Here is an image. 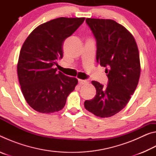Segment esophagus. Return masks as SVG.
Instances as JSON below:
<instances>
[{
  "instance_id": "34e87169",
  "label": "esophagus",
  "mask_w": 156,
  "mask_h": 156,
  "mask_svg": "<svg viewBox=\"0 0 156 156\" xmlns=\"http://www.w3.org/2000/svg\"><path fill=\"white\" fill-rule=\"evenodd\" d=\"M88 80H78V83L80 85H83V84H85L87 83H88Z\"/></svg>"
}]
</instances>
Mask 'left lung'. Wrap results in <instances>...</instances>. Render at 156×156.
I'll return each mask as SVG.
<instances>
[{
  "label": "left lung",
  "mask_w": 156,
  "mask_h": 156,
  "mask_svg": "<svg viewBox=\"0 0 156 156\" xmlns=\"http://www.w3.org/2000/svg\"><path fill=\"white\" fill-rule=\"evenodd\" d=\"M96 41V61L107 73V87L97 81L92 100L84 102L89 112L100 118L111 117L125 107L138 84L140 63L138 46L132 34L115 21L87 18Z\"/></svg>",
  "instance_id": "1"
}]
</instances>
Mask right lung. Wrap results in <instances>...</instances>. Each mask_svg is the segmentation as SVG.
<instances>
[{"mask_svg": "<svg viewBox=\"0 0 156 156\" xmlns=\"http://www.w3.org/2000/svg\"><path fill=\"white\" fill-rule=\"evenodd\" d=\"M85 18L60 17L39 25L23 43L17 65L22 93L37 112L50 113L65 107L78 80L57 72L63 56L65 40L83 24Z\"/></svg>", "mask_w": 156, "mask_h": 156, "instance_id": "obj_1", "label": "right lung"}]
</instances>
